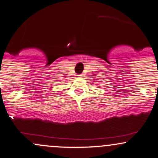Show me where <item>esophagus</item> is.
<instances>
[{
  "label": "esophagus",
  "instance_id": "obj_1",
  "mask_svg": "<svg viewBox=\"0 0 158 158\" xmlns=\"http://www.w3.org/2000/svg\"><path fill=\"white\" fill-rule=\"evenodd\" d=\"M78 77H83V74H79V75H77Z\"/></svg>",
  "mask_w": 158,
  "mask_h": 158
}]
</instances>
